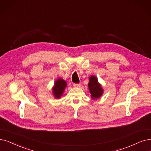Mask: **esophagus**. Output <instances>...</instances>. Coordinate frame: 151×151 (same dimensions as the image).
Returning a JSON list of instances; mask_svg holds the SVG:
<instances>
[{
  "instance_id": "obj_1",
  "label": "esophagus",
  "mask_w": 151,
  "mask_h": 151,
  "mask_svg": "<svg viewBox=\"0 0 151 151\" xmlns=\"http://www.w3.org/2000/svg\"><path fill=\"white\" fill-rule=\"evenodd\" d=\"M74 87H81V83H74Z\"/></svg>"
}]
</instances>
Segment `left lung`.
Instances as JSON below:
<instances>
[{
	"mask_svg": "<svg viewBox=\"0 0 151 151\" xmlns=\"http://www.w3.org/2000/svg\"><path fill=\"white\" fill-rule=\"evenodd\" d=\"M91 97L93 99H97L100 98L103 94L104 89L98 82V79L95 76H92L89 77V82L88 83Z\"/></svg>",
	"mask_w": 151,
	"mask_h": 151,
	"instance_id": "1",
	"label": "left lung"
}]
</instances>
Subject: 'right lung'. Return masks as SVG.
I'll use <instances>...</instances> for the list:
<instances>
[{
	"instance_id": "right-lung-1",
	"label": "right lung",
	"mask_w": 151,
	"mask_h": 151,
	"mask_svg": "<svg viewBox=\"0 0 151 151\" xmlns=\"http://www.w3.org/2000/svg\"><path fill=\"white\" fill-rule=\"evenodd\" d=\"M66 86H67V83L61 78H59L55 82L52 88V94L56 99L61 98Z\"/></svg>"
}]
</instances>
